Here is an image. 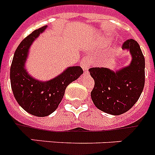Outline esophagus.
I'll use <instances>...</instances> for the list:
<instances>
[{
    "label": "esophagus",
    "instance_id": "obj_1",
    "mask_svg": "<svg viewBox=\"0 0 155 155\" xmlns=\"http://www.w3.org/2000/svg\"><path fill=\"white\" fill-rule=\"evenodd\" d=\"M90 61H89L87 59H85V60H82L80 61V66L82 67V68L84 70V73H87V70H88L89 67H90Z\"/></svg>",
    "mask_w": 155,
    "mask_h": 155
}]
</instances>
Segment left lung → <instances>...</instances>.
Instances as JSON below:
<instances>
[{"mask_svg": "<svg viewBox=\"0 0 155 155\" xmlns=\"http://www.w3.org/2000/svg\"><path fill=\"white\" fill-rule=\"evenodd\" d=\"M123 48L130 52L131 61L115 71L107 68H91L89 72L95 80L91 97L95 106L113 115L127 112L140 97L145 84V59L137 41L130 39Z\"/></svg>", "mask_w": 155, "mask_h": 155, "instance_id": "left-lung-1", "label": "left lung"}]
</instances>
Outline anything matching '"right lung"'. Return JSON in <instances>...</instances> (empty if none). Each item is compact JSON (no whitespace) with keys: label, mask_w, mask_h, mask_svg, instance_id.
Listing matches in <instances>:
<instances>
[{"label":"right lung","mask_w":155,"mask_h":155,"mask_svg":"<svg viewBox=\"0 0 155 155\" xmlns=\"http://www.w3.org/2000/svg\"><path fill=\"white\" fill-rule=\"evenodd\" d=\"M44 26L21 41L15 51L10 68V82L16 102L25 111L38 117L48 116L54 112L64 95L65 89L84 73L80 66L68 67L62 73L47 81H41L30 75L25 68L29 48Z\"/></svg>","instance_id":"1"}]
</instances>
